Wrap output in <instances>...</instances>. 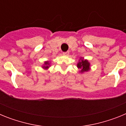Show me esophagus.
<instances>
[{"label": "esophagus", "instance_id": "1", "mask_svg": "<svg viewBox=\"0 0 126 126\" xmlns=\"http://www.w3.org/2000/svg\"><path fill=\"white\" fill-rule=\"evenodd\" d=\"M69 54V51L63 52V55H68Z\"/></svg>", "mask_w": 126, "mask_h": 126}]
</instances>
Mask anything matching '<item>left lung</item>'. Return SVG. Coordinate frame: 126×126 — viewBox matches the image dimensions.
Wrapping results in <instances>:
<instances>
[{
	"label": "left lung",
	"mask_w": 126,
	"mask_h": 126,
	"mask_svg": "<svg viewBox=\"0 0 126 126\" xmlns=\"http://www.w3.org/2000/svg\"><path fill=\"white\" fill-rule=\"evenodd\" d=\"M78 67L79 69H81V71L82 73L85 72V71H88L90 69V63L86 60L83 61V59H81V61L78 64Z\"/></svg>",
	"instance_id": "left-lung-1"
}]
</instances>
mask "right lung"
I'll use <instances>...</instances> for the list:
<instances>
[{
	"label": "right lung",
	"instance_id": "1",
	"mask_svg": "<svg viewBox=\"0 0 126 126\" xmlns=\"http://www.w3.org/2000/svg\"><path fill=\"white\" fill-rule=\"evenodd\" d=\"M50 65V64L48 63V62H45V65L43 66V67L45 69H47L48 67V65Z\"/></svg>",
	"mask_w": 126,
	"mask_h": 126
}]
</instances>
